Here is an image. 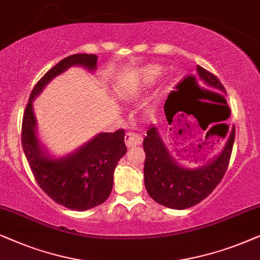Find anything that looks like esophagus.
Segmentation results:
<instances>
[{
	"mask_svg": "<svg viewBox=\"0 0 260 260\" xmlns=\"http://www.w3.org/2000/svg\"><path fill=\"white\" fill-rule=\"evenodd\" d=\"M124 143H126L127 147L137 146V145H140L143 143V137L136 132H129L124 136Z\"/></svg>",
	"mask_w": 260,
	"mask_h": 260,
	"instance_id": "1",
	"label": "esophagus"
}]
</instances>
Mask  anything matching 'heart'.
<instances>
[{
    "label": "heart",
    "mask_w": 260,
    "mask_h": 260,
    "mask_svg": "<svg viewBox=\"0 0 260 260\" xmlns=\"http://www.w3.org/2000/svg\"><path fill=\"white\" fill-rule=\"evenodd\" d=\"M161 74V69L158 67H153V68H148L143 72V75L140 76L141 82L145 83V84H150L154 81L155 78L158 77L159 75Z\"/></svg>",
    "instance_id": "1"
}]
</instances>
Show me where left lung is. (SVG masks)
<instances>
[{
  "label": "left lung",
  "instance_id": "obj_1",
  "mask_svg": "<svg viewBox=\"0 0 260 260\" xmlns=\"http://www.w3.org/2000/svg\"><path fill=\"white\" fill-rule=\"evenodd\" d=\"M196 70L197 76L203 84L226 92L215 75L210 74L200 65H197ZM191 84L197 85L195 77H191ZM226 136L227 133H224V136L221 137L224 138ZM234 137L235 127L233 126L228 133L223 150L217 157L201 168L189 169L179 165L175 160L165 146L158 132V127L151 126L144 139V151L146 153L144 181L148 195L159 205L171 209H186L200 203L222 179L230 162Z\"/></svg>",
  "mask_w": 260,
  "mask_h": 260
}]
</instances>
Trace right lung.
Returning <instances> with one entry per match:
<instances>
[{
    "label": "right lung",
    "instance_id": "add662e5",
    "mask_svg": "<svg viewBox=\"0 0 260 260\" xmlns=\"http://www.w3.org/2000/svg\"><path fill=\"white\" fill-rule=\"evenodd\" d=\"M85 68L95 71L98 55L78 53L64 58L37 83L23 113L21 143L34 178L54 202L71 210H88L102 205L113 189L114 170L126 154L124 131L99 133L78 150L65 157L54 158L47 153L37 134L33 100L52 79L69 68Z\"/></svg>",
    "mask_w": 260,
    "mask_h": 260
}]
</instances>
